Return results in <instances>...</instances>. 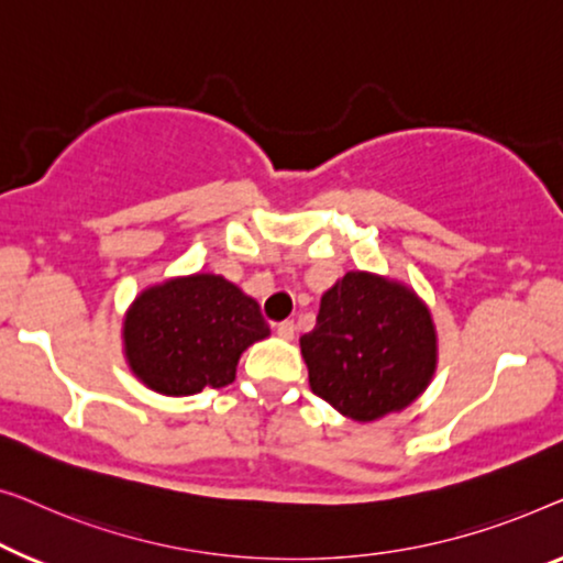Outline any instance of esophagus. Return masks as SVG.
Wrapping results in <instances>:
<instances>
[{
    "label": "esophagus",
    "instance_id": "obj_1",
    "mask_svg": "<svg viewBox=\"0 0 563 563\" xmlns=\"http://www.w3.org/2000/svg\"><path fill=\"white\" fill-rule=\"evenodd\" d=\"M275 331H278L280 339H292V336H296V323H292L290 319H285V321L278 323V329H275Z\"/></svg>",
    "mask_w": 563,
    "mask_h": 563
}]
</instances>
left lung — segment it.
I'll use <instances>...</instances> for the list:
<instances>
[{"mask_svg":"<svg viewBox=\"0 0 563 563\" xmlns=\"http://www.w3.org/2000/svg\"><path fill=\"white\" fill-rule=\"evenodd\" d=\"M313 395L354 421L410 406L437 367L431 313L406 285L346 273L300 336Z\"/></svg>","mask_w":563,"mask_h":563,"instance_id":"8db88e82","label":"left lung"}]
</instances>
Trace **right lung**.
<instances>
[{
  "mask_svg": "<svg viewBox=\"0 0 563 563\" xmlns=\"http://www.w3.org/2000/svg\"><path fill=\"white\" fill-rule=\"evenodd\" d=\"M271 334L257 300L221 275L155 285L124 319L134 375L163 395H194L234 379L240 354Z\"/></svg>",
  "mask_w": 563,
  "mask_h": 563,
  "instance_id": "obj_1",
  "label": "right lung"
}]
</instances>
